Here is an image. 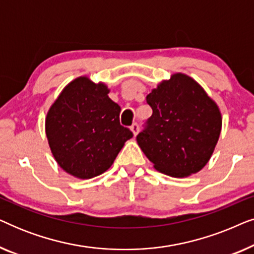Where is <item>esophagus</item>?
I'll return each mask as SVG.
<instances>
[{
    "label": "esophagus",
    "mask_w": 254,
    "mask_h": 254,
    "mask_svg": "<svg viewBox=\"0 0 254 254\" xmlns=\"http://www.w3.org/2000/svg\"><path fill=\"white\" fill-rule=\"evenodd\" d=\"M130 129H131V131H133L134 136H136L137 133H138V124H137V123H134V124L130 126Z\"/></svg>",
    "instance_id": "34e87169"
}]
</instances>
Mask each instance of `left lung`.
I'll return each instance as SVG.
<instances>
[{"instance_id":"8db88e82","label":"left lung","mask_w":254,"mask_h":254,"mask_svg":"<svg viewBox=\"0 0 254 254\" xmlns=\"http://www.w3.org/2000/svg\"><path fill=\"white\" fill-rule=\"evenodd\" d=\"M152 116L136 136L157 171L184 178L209 161L221 134L218 106L199 83L175 74L147 96Z\"/></svg>"}]
</instances>
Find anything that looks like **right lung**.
Segmentation results:
<instances>
[{"label": "right lung", "mask_w": 254, "mask_h": 254, "mask_svg": "<svg viewBox=\"0 0 254 254\" xmlns=\"http://www.w3.org/2000/svg\"><path fill=\"white\" fill-rule=\"evenodd\" d=\"M109 92L104 83L81 76L62 90L47 113L45 128L52 154L76 178L102 175L133 137L120 125L121 109Z\"/></svg>", "instance_id": "1"}]
</instances>
